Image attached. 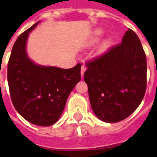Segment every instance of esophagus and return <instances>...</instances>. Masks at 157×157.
<instances>
[{
  "instance_id": "obj_1",
  "label": "esophagus",
  "mask_w": 157,
  "mask_h": 157,
  "mask_svg": "<svg viewBox=\"0 0 157 157\" xmlns=\"http://www.w3.org/2000/svg\"><path fill=\"white\" fill-rule=\"evenodd\" d=\"M85 71H86L85 65H82V69H81V75H82V76H83V75H84V72H85Z\"/></svg>"
}]
</instances>
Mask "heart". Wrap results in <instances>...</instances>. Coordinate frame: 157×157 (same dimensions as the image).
Instances as JSON below:
<instances>
[{
    "mask_svg": "<svg viewBox=\"0 0 157 157\" xmlns=\"http://www.w3.org/2000/svg\"><path fill=\"white\" fill-rule=\"evenodd\" d=\"M102 31L101 30V29H97L95 32H94L93 38H92L93 42L98 41L99 39V37L102 35ZM109 44H110V40H106V41L102 44V48H101V49H102V50H105L106 48H108V46L109 45Z\"/></svg>",
    "mask_w": 157,
    "mask_h": 157,
    "instance_id": "1",
    "label": "heart"
}]
</instances>
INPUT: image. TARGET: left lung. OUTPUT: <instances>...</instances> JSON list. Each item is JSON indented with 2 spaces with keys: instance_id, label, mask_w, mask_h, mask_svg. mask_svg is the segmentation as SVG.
Listing matches in <instances>:
<instances>
[{
  "instance_id": "obj_1",
  "label": "left lung",
  "mask_w": 157,
  "mask_h": 157,
  "mask_svg": "<svg viewBox=\"0 0 157 157\" xmlns=\"http://www.w3.org/2000/svg\"><path fill=\"white\" fill-rule=\"evenodd\" d=\"M84 81L91 106L102 121L116 123L137 109L146 90V56L140 40L130 29L121 43L86 62Z\"/></svg>"
}]
</instances>
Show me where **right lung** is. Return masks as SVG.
<instances>
[{"label": "right lung", "mask_w": 157, "mask_h": 157, "mask_svg": "<svg viewBox=\"0 0 157 157\" xmlns=\"http://www.w3.org/2000/svg\"><path fill=\"white\" fill-rule=\"evenodd\" d=\"M37 24L16 40L7 65V82L12 102L19 114L33 124L50 126L59 118L69 94L81 81L82 65L61 69L31 61L26 43Z\"/></svg>", "instance_id": "obj_1"}]
</instances>
